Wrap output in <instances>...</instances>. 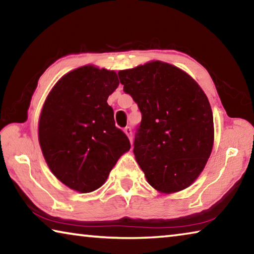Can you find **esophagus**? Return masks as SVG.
<instances>
[{"mask_svg":"<svg viewBox=\"0 0 254 254\" xmlns=\"http://www.w3.org/2000/svg\"><path fill=\"white\" fill-rule=\"evenodd\" d=\"M124 133H126V134L127 135V137H128V139H130L131 143H132V130H131V127H124Z\"/></svg>","mask_w":254,"mask_h":254,"instance_id":"esophagus-1","label":"esophagus"}]
</instances>
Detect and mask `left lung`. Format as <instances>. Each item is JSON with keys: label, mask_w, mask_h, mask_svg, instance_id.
<instances>
[{"label": "left lung", "mask_w": 254, "mask_h": 254, "mask_svg": "<svg viewBox=\"0 0 254 254\" xmlns=\"http://www.w3.org/2000/svg\"><path fill=\"white\" fill-rule=\"evenodd\" d=\"M118 75L142 114L133 152L148 183L165 194L190 186L214 142L213 112L203 89L182 69L158 60Z\"/></svg>", "instance_id": "left-lung-1"}]
</instances>
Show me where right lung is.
<instances>
[{
	"label": "right lung",
	"instance_id": "add662e5",
	"mask_svg": "<svg viewBox=\"0 0 254 254\" xmlns=\"http://www.w3.org/2000/svg\"><path fill=\"white\" fill-rule=\"evenodd\" d=\"M117 72L84 66L51 89L39 120V143L60 182L79 192L100 188L131 144L115 127L107 98L119 86Z\"/></svg>",
	"mask_w": 254,
	"mask_h": 254
}]
</instances>
